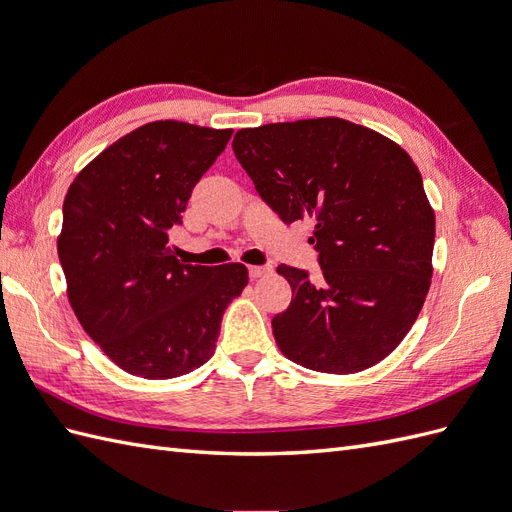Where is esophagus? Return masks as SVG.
<instances>
[{
	"label": "esophagus",
	"mask_w": 512,
	"mask_h": 512,
	"mask_svg": "<svg viewBox=\"0 0 512 512\" xmlns=\"http://www.w3.org/2000/svg\"><path fill=\"white\" fill-rule=\"evenodd\" d=\"M271 273V267H260V265H252L250 267V277H265V275H269Z\"/></svg>",
	"instance_id": "1"
}]
</instances>
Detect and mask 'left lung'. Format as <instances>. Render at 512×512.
Segmentation results:
<instances>
[{
	"instance_id": "8db88e82",
	"label": "left lung",
	"mask_w": 512,
	"mask_h": 512,
	"mask_svg": "<svg viewBox=\"0 0 512 512\" xmlns=\"http://www.w3.org/2000/svg\"><path fill=\"white\" fill-rule=\"evenodd\" d=\"M232 151L282 222H316L318 280L277 267L292 288L271 322L282 354L322 374L386 359L412 329L433 275L436 213L412 158L339 117L243 128Z\"/></svg>"
}]
</instances>
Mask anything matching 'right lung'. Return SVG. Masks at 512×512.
I'll list each match as a JSON object with an SVG mask.
<instances>
[{
  "instance_id": "1",
  "label": "right lung",
  "mask_w": 512,
  "mask_h": 512,
  "mask_svg": "<svg viewBox=\"0 0 512 512\" xmlns=\"http://www.w3.org/2000/svg\"><path fill=\"white\" fill-rule=\"evenodd\" d=\"M232 130L151 121L91 160L68 188L57 254L85 333L132 376L168 380L211 359L241 262L183 265L168 232Z\"/></svg>"
}]
</instances>
